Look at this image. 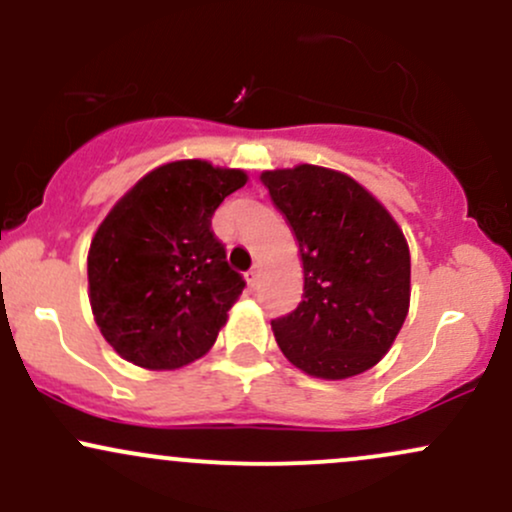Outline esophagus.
<instances>
[{
    "instance_id": "esophagus-1",
    "label": "esophagus",
    "mask_w": 512,
    "mask_h": 512,
    "mask_svg": "<svg viewBox=\"0 0 512 512\" xmlns=\"http://www.w3.org/2000/svg\"><path fill=\"white\" fill-rule=\"evenodd\" d=\"M245 279H248V284H250V289H257V284H260V269H250L248 274H245Z\"/></svg>"
}]
</instances>
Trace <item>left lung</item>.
<instances>
[{
    "label": "left lung",
    "instance_id": "1",
    "mask_svg": "<svg viewBox=\"0 0 512 512\" xmlns=\"http://www.w3.org/2000/svg\"><path fill=\"white\" fill-rule=\"evenodd\" d=\"M262 185L298 240L303 301L272 320L296 368L322 380L366 373L409 313L411 257L392 214L351 175L301 163L264 170Z\"/></svg>",
    "mask_w": 512,
    "mask_h": 512
}]
</instances>
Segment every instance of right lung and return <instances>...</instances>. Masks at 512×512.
I'll return each mask as SVG.
<instances>
[{"instance_id":"right-lung-1","label":"right lung","mask_w":512,"mask_h":512,"mask_svg":"<svg viewBox=\"0 0 512 512\" xmlns=\"http://www.w3.org/2000/svg\"><path fill=\"white\" fill-rule=\"evenodd\" d=\"M248 182L202 158L163 163L115 202L88 248V301L125 361L175 370L202 358L245 289L211 216Z\"/></svg>"}]
</instances>
